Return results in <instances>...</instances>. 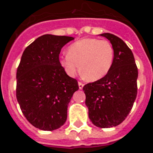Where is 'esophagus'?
I'll return each mask as SVG.
<instances>
[{
  "mask_svg": "<svg viewBox=\"0 0 153 153\" xmlns=\"http://www.w3.org/2000/svg\"><path fill=\"white\" fill-rule=\"evenodd\" d=\"M78 86H79V88L82 89L84 87V84L82 83V82H78Z\"/></svg>",
  "mask_w": 153,
  "mask_h": 153,
  "instance_id": "34e87169",
  "label": "esophagus"
}]
</instances>
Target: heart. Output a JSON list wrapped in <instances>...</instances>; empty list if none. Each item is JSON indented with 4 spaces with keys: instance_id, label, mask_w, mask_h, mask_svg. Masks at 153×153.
Masks as SVG:
<instances>
[{
    "instance_id": "1",
    "label": "heart",
    "mask_w": 153,
    "mask_h": 153,
    "mask_svg": "<svg viewBox=\"0 0 153 153\" xmlns=\"http://www.w3.org/2000/svg\"><path fill=\"white\" fill-rule=\"evenodd\" d=\"M114 60V49L107 40L82 39L71 45L67 55L60 58V64L70 76L79 71L90 82L104 77L111 70Z\"/></svg>"
}]
</instances>
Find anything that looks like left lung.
Masks as SVG:
<instances>
[{"mask_svg": "<svg viewBox=\"0 0 153 153\" xmlns=\"http://www.w3.org/2000/svg\"><path fill=\"white\" fill-rule=\"evenodd\" d=\"M114 49V60L104 77L86 84L85 103L94 126L100 128L117 126L131 110L137 95L138 70L131 49L117 36L102 33Z\"/></svg>", "mask_w": 153, "mask_h": 153, "instance_id": "1", "label": "left lung"}]
</instances>
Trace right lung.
<instances>
[{
  "label": "right lung",
  "instance_id": "right-lung-1",
  "mask_svg": "<svg viewBox=\"0 0 153 153\" xmlns=\"http://www.w3.org/2000/svg\"><path fill=\"white\" fill-rule=\"evenodd\" d=\"M74 38L45 34L27 47L17 70L16 96L28 122L43 131L65 124L67 107L79 89L76 79L60 64L62 47Z\"/></svg>",
  "mask_w": 153,
  "mask_h": 153
}]
</instances>
